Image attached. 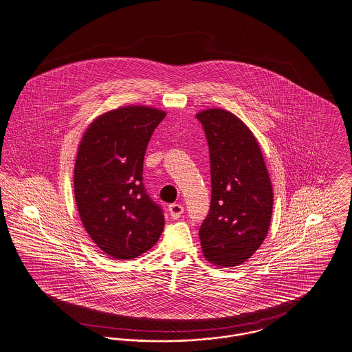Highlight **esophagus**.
Wrapping results in <instances>:
<instances>
[{"label": "esophagus", "mask_w": 352, "mask_h": 352, "mask_svg": "<svg viewBox=\"0 0 352 352\" xmlns=\"http://www.w3.org/2000/svg\"><path fill=\"white\" fill-rule=\"evenodd\" d=\"M168 211H169V215L172 219H179L182 217V214L184 212V208L182 204H170L168 207Z\"/></svg>", "instance_id": "obj_1"}]
</instances>
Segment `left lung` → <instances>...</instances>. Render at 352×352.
<instances>
[{"label":"left lung","instance_id":"obj_1","mask_svg":"<svg viewBox=\"0 0 352 352\" xmlns=\"http://www.w3.org/2000/svg\"><path fill=\"white\" fill-rule=\"evenodd\" d=\"M196 118L210 151L211 206L199 228L203 254L238 266L262 245L273 211V188L254 134L238 117L208 109Z\"/></svg>","mask_w":352,"mask_h":352}]
</instances>
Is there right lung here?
I'll list each match as a JSON object with an SVG mask.
<instances>
[{
	"mask_svg": "<svg viewBox=\"0 0 352 352\" xmlns=\"http://www.w3.org/2000/svg\"><path fill=\"white\" fill-rule=\"evenodd\" d=\"M165 111L125 106L85 131L74 169L76 207L90 238L107 256L137 258L159 241L164 212L145 191L142 166Z\"/></svg>",
	"mask_w": 352,
	"mask_h": 352,
	"instance_id": "add662e5",
	"label": "right lung"
}]
</instances>
